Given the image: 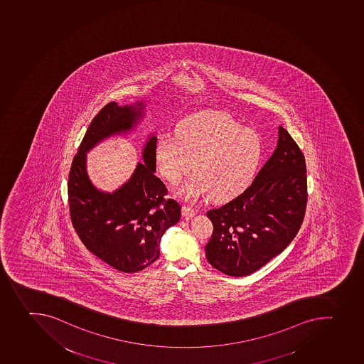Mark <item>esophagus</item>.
<instances>
[{
    "instance_id": "1",
    "label": "esophagus",
    "mask_w": 364,
    "mask_h": 364,
    "mask_svg": "<svg viewBox=\"0 0 364 364\" xmlns=\"http://www.w3.org/2000/svg\"><path fill=\"white\" fill-rule=\"evenodd\" d=\"M182 215H183L184 218H191L195 215V210L191 207H188V205H183L182 207Z\"/></svg>"
}]
</instances>
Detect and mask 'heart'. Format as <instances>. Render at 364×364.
<instances>
[{"instance_id":"heart-1","label":"heart","mask_w":364,"mask_h":364,"mask_svg":"<svg viewBox=\"0 0 364 364\" xmlns=\"http://www.w3.org/2000/svg\"><path fill=\"white\" fill-rule=\"evenodd\" d=\"M264 156L260 135L242 127L224 113H200L186 119L176 134L162 135L155 147L161 175L171 184L180 183L181 196L198 200L211 195L215 200H231L249 187Z\"/></svg>"}]
</instances>
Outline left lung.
Returning a JSON list of instances; mask_svg holds the SVG:
<instances>
[{
  "instance_id": "8db88e82",
  "label": "left lung",
  "mask_w": 364,
  "mask_h": 364,
  "mask_svg": "<svg viewBox=\"0 0 364 364\" xmlns=\"http://www.w3.org/2000/svg\"><path fill=\"white\" fill-rule=\"evenodd\" d=\"M305 156L285 128L278 146L240 195L207 216L213 231L205 246L208 262L232 277L256 272L294 240L305 218Z\"/></svg>"
}]
</instances>
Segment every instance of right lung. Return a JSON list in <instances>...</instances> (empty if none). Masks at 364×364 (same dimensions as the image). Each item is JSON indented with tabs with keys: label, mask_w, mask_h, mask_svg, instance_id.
I'll return each instance as SVG.
<instances>
[{
	"label": "right lung",
	"mask_w": 364,
	"mask_h": 364,
	"mask_svg": "<svg viewBox=\"0 0 364 364\" xmlns=\"http://www.w3.org/2000/svg\"><path fill=\"white\" fill-rule=\"evenodd\" d=\"M142 102L119 106L115 102L95 115L70 168L68 182L70 216L86 249L120 272L146 269L160 256L161 237L180 220L176 200H166L168 191L155 176L157 139L144 146L143 164L114 193H104L86 173V151L109 135L131 131L142 117Z\"/></svg>",
	"instance_id": "1"
}]
</instances>
